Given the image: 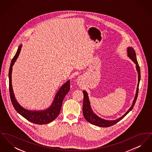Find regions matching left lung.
Listing matches in <instances>:
<instances>
[{"mask_svg":"<svg viewBox=\"0 0 152 152\" xmlns=\"http://www.w3.org/2000/svg\"><path fill=\"white\" fill-rule=\"evenodd\" d=\"M127 52H128V56L132 60V61L134 63L136 64V70L138 72V84L137 90H136V94L135 95L134 100L133 101L132 105L131 106L130 108L128 109V110L123 115L122 117L116 119L115 120H105L103 118H101V117H99L97 115H96L94 112L92 111V109L91 108L90 102L89 100L87 92L85 91H83L84 93V101H83V115L85 118V119L87 120L88 122H89L93 125L100 126V127H103V128H107L111 126L116 123H118L121 120H122L123 118L126 116L130 110L133 109V107L134 106V104L136 103V101L137 98L138 94V86H139V83L140 81V77H141V75H140V66L138 64L137 58H136V52L134 50V49L132 47H128L127 49Z\"/></svg>","mask_w":152,"mask_h":152,"instance_id":"left-lung-1","label":"left lung"}]
</instances>
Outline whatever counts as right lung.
<instances>
[{
	"mask_svg": "<svg viewBox=\"0 0 152 152\" xmlns=\"http://www.w3.org/2000/svg\"><path fill=\"white\" fill-rule=\"evenodd\" d=\"M22 45L19 46L18 51L12 58L9 69V91L10 98L15 109L23 117L31 123L36 124L43 125L51 123L59 115L64 98L70 90V80H68L58 89L54 98L53 102L48 108L42 110H29L24 108L16 101L12 86L11 75L12 66L14 64L21 51Z\"/></svg>",
	"mask_w": 152,
	"mask_h": 152,
	"instance_id": "right-lung-1",
	"label": "right lung"
}]
</instances>
